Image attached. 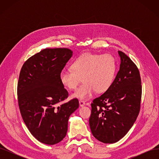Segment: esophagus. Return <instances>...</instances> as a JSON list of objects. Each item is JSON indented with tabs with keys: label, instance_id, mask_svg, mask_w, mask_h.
<instances>
[{
	"label": "esophagus",
	"instance_id": "1",
	"mask_svg": "<svg viewBox=\"0 0 159 159\" xmlns=\"http://www.w3.org/2000/svg\"><path fill=\"white\" fill-rule=\"evenodd\" d=\"M79 103H80V107H84V105H85V102H84V101H82V100H80L79 101Z\"/></svg>",
	"mask_w": 159,
	"mask_h": 159
}]
</instances>
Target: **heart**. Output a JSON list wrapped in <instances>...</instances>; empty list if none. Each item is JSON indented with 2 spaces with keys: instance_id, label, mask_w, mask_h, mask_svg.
Listing matches in <instances>:
<instances>
[{
  "instance_id": "heart-1",
  "label": "heart",
  "mask_w": 159,
  "mask_h": 159,
  "mask_svg": "<svg viewBox=\"0 0 159 159\" xmlns=\"http://www.w3.org/2000/svg\"><path fill=\"white\" fill-rule=\"evenodd\" d=\"M71 68L62 70L60 80L66 88L74 89L82 78L84 84L72 97L85 100L91 98L95 91L102 93L110 88L116 71V61L110 54L85 53L74 61Z\"/></svg>"
}]
</instances>
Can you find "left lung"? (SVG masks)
I'll use <instances>...</instances> for the list:
<instances>
[{
	"mask_svg": "<svg viewBox=\"0 0 159 159\" xmlns=\"http://www.w3.org/2000/svg\"><path fill=\"white\" fill-rule=\"evenodd\" d=\"M119 70L110 88L91 103V131L103 143H114L122 139L135 122L140 111L141 81L136 65L118 51Z\"/></svg>",
	"mask_w": 159,
	"mask_h": 159,
	"instance_id": "obj_1",
	"label": "left lung"
}]
</instances>
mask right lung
<instances>
[{
  "instance_id": "add662e5",
  "label": "right lung",
  "mask_w": 159,
  "mask_h": 159,
  "mask_svg": "<svg viewBox=\"0 0 159 159\" xmlns=\"http://www.w3.org/2000/svg\"><path fill=\"white\" fill-rule=\"evenodd\" d=\"M73 55L68 48H46L28 59L19 75V109L26 127L46 145L60 142L68 131V119L79 107L78 99L61 103L68 92L60 73Z\"/></svg>"
}]
</instances>
